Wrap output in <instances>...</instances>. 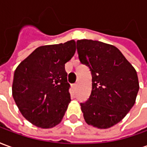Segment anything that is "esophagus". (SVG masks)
I'll return each instance as SVG.
<instances>
[{"mask_svg":"<svg viewBox=\"0 0 147 147\" xmlns=\"http://www.w3.org/2000/svg\"><path fill=\"white\" fill-rule=\"evenodd\" d=\"M77 87H78V83H74L73 85H72V88L74 90H76Z\"/></svg>","mask_w":147,"mask_h":147,"instance_id":"esophagus-1","label":"esophagus"}]
</instances>
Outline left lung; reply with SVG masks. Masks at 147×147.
<instances>
[{
	"label": "left lung",
	"mask_w": 147,
	"mask_h": 147,
	"mask_svg": "<svg viewBox=\"0 0 147 147\" xmlns=\"http://www.w3.org/2000/svg\"><path fill=\"white\" fill-rule=\"evenodd\" d=\"M80 62L92 76L89 99L80 103L87 124L100 129L123 119L135 104L139 89L136 69L114 45L88 39L78 40Z\"/></svg>",
	"instance_id": "obj_1"
}]
</instances>
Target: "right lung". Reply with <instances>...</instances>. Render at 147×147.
I'll return each instance as SVG.
<instances>
[{
    "label": "right lung",
    "instance_id": "right-lung-1",
    "mask_svg": "<svg viewBox=\"0 0 147 147\" xmlns=\"http://www.w3.org/2000/svg\"><path fill=\"white\" fill-rule=\"evenodd\" d=\"M76 42L37 48L14 72L12 96L22 115L42 128L61 123L71 102L64 65L76 53Z\"/></svg>",
    "mask_w": 147,
    "mask_h": 147
}]
</instances>
